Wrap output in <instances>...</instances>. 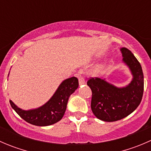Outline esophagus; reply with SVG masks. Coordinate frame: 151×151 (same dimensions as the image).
<instances>
[{
  "mask_svg": "<svg viewBox=\"0 0 151 151\" xmlns=\"http://www.w3.org/2000/svg\"><path fill=\"white\" fill-rule=\"evenodd\" d=\"M77 76H78V79H79V84L80 85H82L83 84H85V79L83 78V76L81 75V74H77Z\"/></svg>",
  "mask_w": 151,
  "mask_h": 151,
  "instance_id": "esophagus-1",
  "label": "esophagus"
}]
</instances>
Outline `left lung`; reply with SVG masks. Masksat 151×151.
<instances>
[{"label": "left lung", "instance_id": "1", "mask_svg": "<svg viewBox=\"0 0 151 151\" xmlns=\"http://www.w3.org/2000/svg\"><path fill=\"white\" fill-rule=\"evenodd\" d=\"M123 62L130 69L133 78L131 83L118 88L105 79L91 78L87 84L92 91L91 109L97 118L113 122L126 118L137 108L144 91V76L142 66L133 53L127 48L121 49Z\"/></svg>", "mask_w": 151, "mask_h": 151}]
</instances>
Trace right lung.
I'll list each match as a JSON object with an SVG mask.
<instances>
[{
  "label": "right lung",
  "instance_id": "add662e5",
  "mask_svg": "<svg viewBox=\"0 0 151 151\" xmlns=\"http://www.w3.org/2000/svg\"><path fill=\"white\" fill-rule=\"evenodd\" d=\"M78 86L77 77H72L63 80L50 99L36 109L24 110L11 100L9 102L15 112L26 122L39 126H50L62 119L66 112L68 98Z\"/></svg>",
  "mask_w": 151,
  "mask_h": 151
}]
</instances>
